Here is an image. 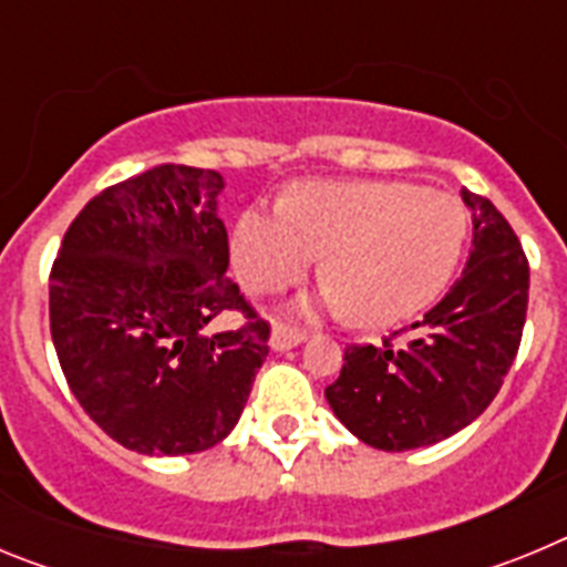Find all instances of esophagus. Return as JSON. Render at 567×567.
I'll return each instance as SVG.
<instances>
[{"label":"esophagus","mask_w":567,"mask_h":567,"mask_svg":"<svg viewBox=\"0 0 567 567\" xmlns=\"http://www.w3.org/2000/svg\"><path fill=\"white\" fill-rule=\"evenodd\" d=\"M303 340H307V332H300V329H295V327H287V323H275L269 346H272L275 352H289V349H295V346L303 343Z\"/></svg>","instance_id":"obj_1"}]
</instances>
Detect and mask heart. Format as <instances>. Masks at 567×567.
<instances>
[{"instance_id":"1","label":"heart","mask_w":567,"mask_h":567,"mask_svg":"<svg viewBox=\"0 0 567 567\" xmlns=\"http://www.w3.org/2000/svg\"><path fill=\"white\" fill-rule=\"evenodd\" d=\"M468 238L457 195L405 182H312L284 209L252 207L235 227L244 287L278 292L327 255V303L360 327H392L425 309L452 280Z\"/></svg>"}]
</instances>
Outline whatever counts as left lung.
I'll return each instance as SVG.
<instances>
[{
    "label": "left lung",
    "instance_id": "obj_1",
    "mask_svg": "<svg viewBox=\"0 0 567 567\" xmlns=\"http://www.w3.org/2000/svg\"><path fill=\"white\" fill-rule=\"evenodd\" d=\"M474 240L465 269L405 343L349 346L327 400L365 445L409 452L452 437L497 398L528 309V258L488 198L463 189Z\"/></svg>",
    "mask_w": 567,
    "mask_h": 567
}]
</instances>
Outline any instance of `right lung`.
Wrapping results in <instances>:
<instances>
[{"label": "right lung", "mask_w": 567, "mask_h": 567, "mask_svg": "<svg viewBox=\"0 0 567 567\" xmlns=\"http://www.w3.org/2000/svg\"><path fill=\"white\" fill-rule=\"evenodd\" d=\"M215 169L162 164L102 189L50 272V334L90 420L150 457L207 452L238 423L269 323L227 278ZM240 311L245 327L208 323Z\"/></svg>", "instance_id": "add662e5"}]
</instances>
